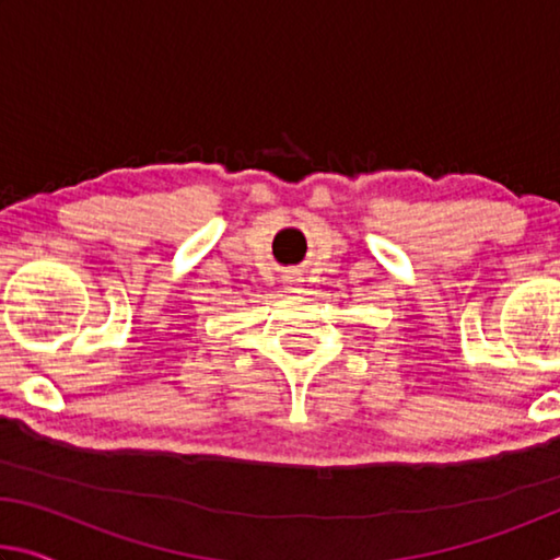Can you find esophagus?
I'll return each instance as SVG.
<instances>
[{"instance_id": "34e87169", "label": "esophagus", "mask_w": 560, "mask_h": 560, "mask_svg": "<svg viewBox=\"0 0 560 560\" xmlns=\"http://www.w3.org/2000/svg\"><path fill=\"white\" fill-rule=\"evenodd\" d=\"M287 281H289V289H296L301 283V277L299 273H291V277H287Z\"/></svg>"}]
</instances>
